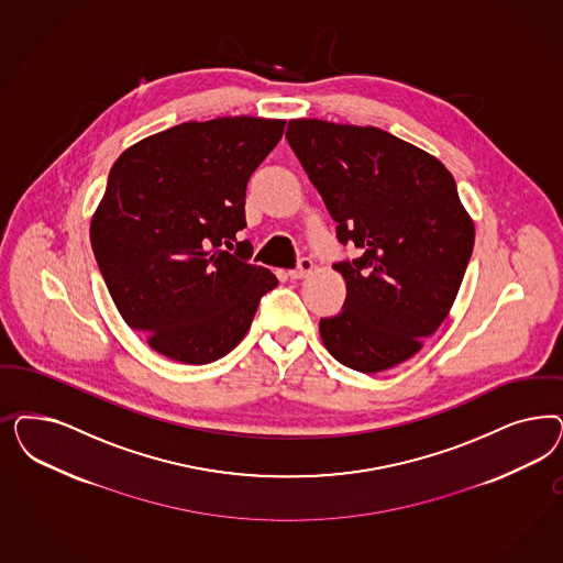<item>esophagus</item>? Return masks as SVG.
<instances>
[{
    "instance_id": "1",
    "label": "esophagus",
    "mask_w": 563,
    "mask_h": 563,
    "mask_svg": "<svg viewBox=\"0 0 563 563\" xmlns=\"http://www.w3.org/2000/svg\"><path fill=\"white\" fill-rule=\"evenodd\" d=\"M312 267H314V263H312V258L309 256H302V258H298V265L288 272L290 275V279H302V277H307L310 272H312Z\"/></svg>"
}]
</instances>
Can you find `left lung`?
Segmentation results:
<instances>
[{
	"mask_svg": "<svg viewBox=\"0 0 563 563\" xmlns=\"http://www.w3.org/2000/svg\"><path fill=\"white\" fill-rule=\"evenodd\" d=\"M286 139L342 246V312L321 319L329 354L379 373L415 356L445 321L474 246L454 176L433 155L373 126L290 120Z\"/></svg>",
	"mask_w": 563,
	"mask_h": 563,
	"instance_id": "obj_1",
	"label": "left lung"
}]
</instances>
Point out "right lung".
Segmentation results:
<instances>
[{"label": "right lung", "instance_id": "1", "mask_svg": "<svg viewBox=\"0 0 563 563\" xmlns=\"http://www.w3.org/2000/svg\"><path fill=\"white\" fill-rule=\"evenodd\" d=\"M284 120L184 122L126 148L91 221V246L128 325L172 361L232 352L277 286L251 265L246 184L279 143Z\"/></svg>", "mask_w": 563, "mask_h": 563}]
</instances>
